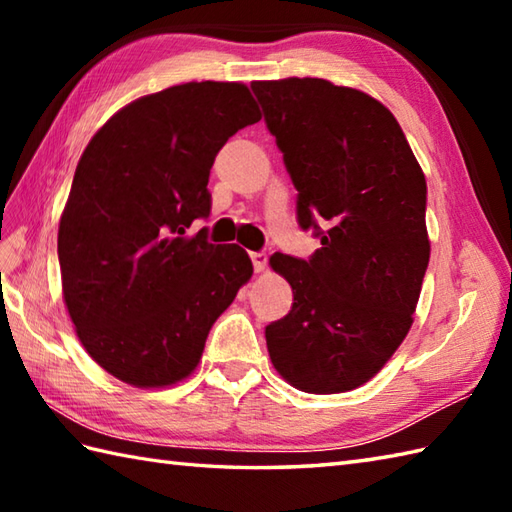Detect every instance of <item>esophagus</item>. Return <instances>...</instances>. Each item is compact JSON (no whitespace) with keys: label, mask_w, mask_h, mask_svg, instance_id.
Wrapping results in <instances>:
<instances>
[{"label":"esophagus","mask_w":512,"mask_h":512,"mask_svg":"<svg viewBox=\"0 0 512 512\" xmlns=\"http://www.w3.org/2000/svg\"><path fill=\"white\" fill-rule=\"evenodd\" d=\"M250 259H253V268L255 273H262L268 266V255L266 253H250Z\"/></svg>","instance_id":"esophagus-1"}]
</instances>
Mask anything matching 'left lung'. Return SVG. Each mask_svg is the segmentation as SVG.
<instances>
[{
	"mask_svg": "<svg viewBox=\"0 0 512 512\" xmlns=\"http://www.w3.org/2000/svg\"><path fill=\"white\" fill-rule=\"evenodd\" d=\"M250 88L299 191V226L321 237L308 262L270 257L295 295L266 325L270 361L306 394H341L374 378L411 328L431 253L427 182L369 94L310 76Z\"/></svg>",
	"mask_w": 512,
	"mask_h": 512,
	"instance_id": "obj_1",
	"label": "left lung"
}]
</instances>
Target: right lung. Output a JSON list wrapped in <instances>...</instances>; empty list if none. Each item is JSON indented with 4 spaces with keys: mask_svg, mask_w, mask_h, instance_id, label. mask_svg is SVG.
<instances>
[{
    "mask_svg": "<svg viewBox=\"0 0 512 512\" xmlns=\"http://www.w3.org/2000/svg\"><path fill=\"white\" fill-rule=\"evenodd\" d=\"M259 118L244 83L191 81L125 105L85 147L59 222L63 301L85 352L123 383L187 378L253 277L242 246L189 228L211 211L217 151Z\"/></svg>",
    "mask_w": 512,
    "mask_h": 512,
    "instance_id": "right-lung-1",
    "label": "right lung"
}]
</instances>
